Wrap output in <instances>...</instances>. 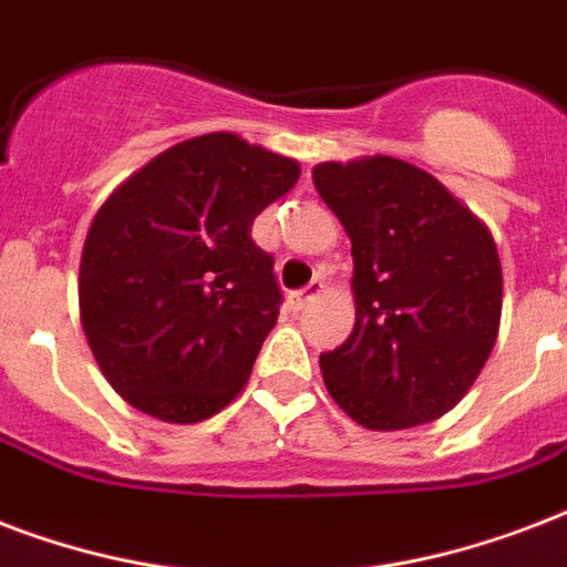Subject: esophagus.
Returning <instances> with one entry per match:
<instances>
[{
  "label": "esophagus",
  "instance_id": "34e87169",
  "mask_svg": "<svg viewBox=\"0 0 567 567\" xmlns=\"http://www.w3.org/2000/svg\"><path fill=\"white\" fill-rule=\"evenodd\" d=\"M322 289H324L322 280H310V284L301 289V292H296V296H292V305H296V310H301V307H307L310 301H316V298L322 296Z\"/></svg>",
  "mask_w": 567,
  "mask_h": 567
}]
</instances>
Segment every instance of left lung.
Here are the masks:
<instances>
[{"mask_svg": "<svg viewBox=\"0 0 567 567\" xmlns=\"http://www.w3.org/2000/svg\"><path fill=\"white\" fill-rule=\"evenodd\" d=\"M316 192L352 239L354 328L319 354L354 423L396 432L458 405L497 343L503 269L494 236L411 162H322Z\"/></svg>", "mask_w": 567, "mask_h": 567, "instance_id": "8db88e82", "label": "left lung"}]
</instances>
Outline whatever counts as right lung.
I'll list each match as a JSON object with an SVG mask.
<instances>
[{
	"instance_id": "1",
	"label": "right lung",
	"mask_w": 567,
	"mask_h": 567,
	"mask_svg": "<svg viewBox=\"0 0 567 567\" xmlns=\"http://www.w3.org/2000/svg\"><path fill=\"white\" fill-rule=\"evenodd\" d=\"M298 177L296 159L209 133L105 197L79 262V319L130 405L200 423L239 396L284 298L251 224Z\"/></svg>"
}]
</instances>
